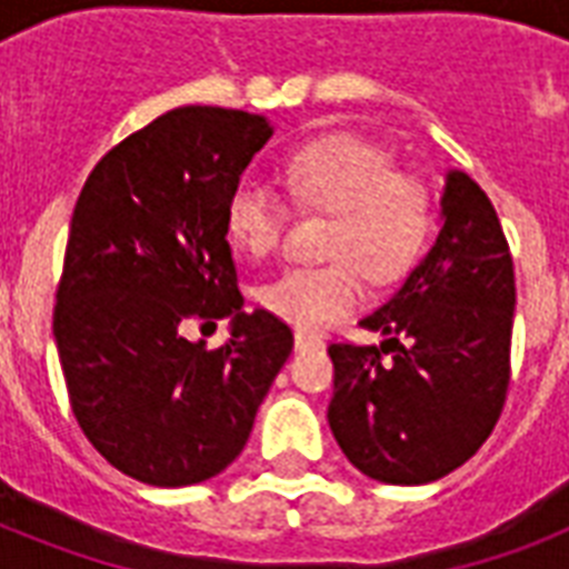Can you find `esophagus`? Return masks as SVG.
<instances>
[{
	"mask_svg": "<svg viewBox=\"0 0 569 569\" xmlns=\"http://www.w3.org/2000/svg\"><path fill=\"white\" fill-rule=\"evenodd\" d=\"M295 348L298 351H310V348H321V339L307 333V330H295Z\"/></svg>",
	"mask_w": 569,
	"mask_h": 569,
	"instance_id": "obj_1",
	"label": "esophagus"
}]
</instances>
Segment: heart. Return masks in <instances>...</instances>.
<instances>
[{"label": "heart", "instance_id": "heart-1", "mask_svg": "<svg viewBox=\"0 0 569 569\" xmlns=\"http://www.w3.org/2000/svg\"><path fill=\"white\" fill-rule=\"evenodd\" d=\"M289 194L330 212L328 266H295L259 286V303L301 330H325L363 301V271L375 283L405 274L431 232L433 197L419 177L396 171L387 150L357 136L298 147L280 168ZM286 206L257 177H241L223 203V230L250 257L280 244Z\"/></svg>", "mask_w": 569, "mask_h": 569}]
</instances>
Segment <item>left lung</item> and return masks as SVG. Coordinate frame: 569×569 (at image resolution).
<instances>
[{"label":"left lung","mask_w":569,"mask_h":569,"mask_svg":"<svg viewBox=\"0 0 569 569\" xmlns=\"http://www.w3.org/2000/svg\"><path fill=\"white\" fill-rule=\"evenodd\" d=\"M440 232L396 295L360 325L380 346L333 342L330 431L363 476L428 485L467 463L511 380L513 259L490 197L446 173Z\"/></svg>","instance_id":"left-lung-1"}]
</instances>
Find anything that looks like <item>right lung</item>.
<instances>
[{
  "label": "right lung",
  "mask_w": 569,
  "mask_h": 569,
  "mask_svg": "<svg viewBox=\"0 0 569 569\" xmlns=\"http://www.w3.org/2000/svg\"><path fill=\"white\" fill-rule=\"evenodd\" d=\"M274 129L182 106L102 156L76 200L52 337L91 446L153 487L200 485L239 458L292 330L244 312L223 203ZM194 318H232L209 352Z\"/></svg>",
  "instance_id": "right-lung-1"
}]
</instances>
